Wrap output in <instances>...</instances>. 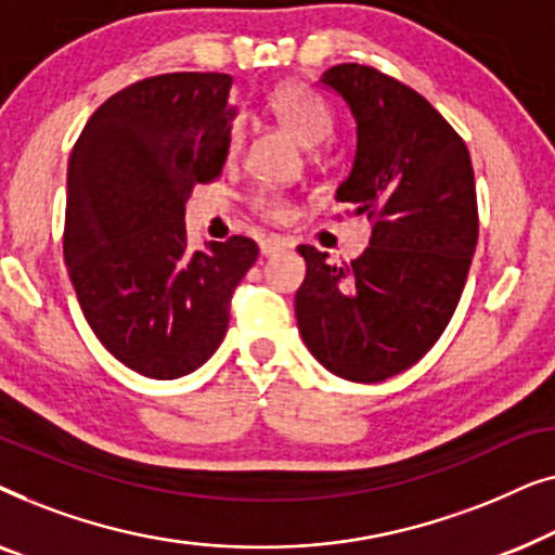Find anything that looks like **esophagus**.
<instances>
[{
	"label": "esophagus",
	"mask_w": 555,
	"mask_h": 555,
	"mask_svg": "<svg viewBox=\"0 0 555 555\" xmlns=\"http://www.w3.org/2000/svg\"><path fill=\"white\" fill-rule=\"evenodd\" d=\"M285 247H287V242L283 237H264L260 242V255L270 257V255H275V253H280V249H285Z\"/></svg>",
	"instance_id": "esophagus-1"
}]
</instances>
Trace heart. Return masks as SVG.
<instances>
[{"label": "heart", "mask_w": 555, "mask_h": 555, "mask_svg": "<svg viewBox=\"0 0 555 555\" xmlns=\"http://www.w3.org/2000/svg\"><path fill=\"white\" fill-rule=\"evenodd\" d=\"M270 111L295 139H298L306 149L321 146L323 141L331 139L333 133V113L328 103L321 95L313 93L308 86L300 82H285L272 90L270 95ZM242 149V126L234 124L227 135V156L234 158ZM255 207L268 215L270 219H285L287 217V204L275 194H262L255 199Z\"/></svg>", "instance_id": "b5f03b06"}]
</instances>
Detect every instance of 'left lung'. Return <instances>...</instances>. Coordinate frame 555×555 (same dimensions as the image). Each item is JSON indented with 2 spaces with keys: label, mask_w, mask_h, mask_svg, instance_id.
Masks as SVG:
<instances>
[{
  "label": "left lung",
  "mask_w": 555,
  "mask_h": 555,
  "mask_svg": "<svg viewBox=\"0 0 555 555\" xmlns=\"http://www.w3.org/2000/svg\"><path fill=\"white\" fill-rule=\"evenodd\" d=\"M321 82L356 120L351 173L336 199L374 222L351 264L300 245L295 318L331 374L376 384L414 366L450 323L477 245L469 151L429 101L376 67L344 63Z\"/></svg>",
  "instance_id": "8db88e82"
}]
</instances>
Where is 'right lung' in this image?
Instances as JSON below:
<instances>
[{
  "label": "right lung",
  "instance_id": "add662e5",
  "mask_svg": "<svg viewBox=\"0 0 555 555\" xmlns=\"http://www.w3.org/2000/svg\"><path fill=\"white\" fill-rule=\"evenodd\" d=\"M224 73H169L111 95L67 164L63 255L82 315L124 366L179 378L211 359L257 245L186 247L184 207L217 179L237 108Z\"/></svg>",
  "mask_w": 555,
  "mask_h": 555
}]
</instances>
